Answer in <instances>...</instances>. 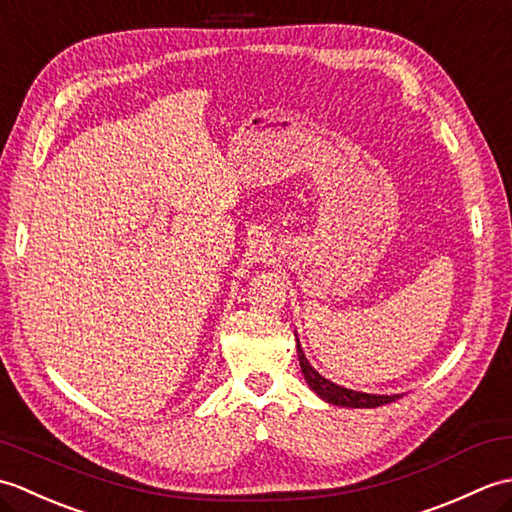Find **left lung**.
Instances as JSON below:
<instances>
[{"instance_id": "1", "label": "left lung", "mask_w": 512, "mask_h": 512, "mask_svg": "<svg viewBox=\"0 0 512 512\" xmlns=\"http://www.w3.org/2000/svg\"><path fill=\"white\" fill-rule=\"evenodd\" d=\"M297 356H299V365H301V372L306 376L308 385L317 391V394L332 402V405H339V407H361V409H372V407H380V405H387V402H394L400 396H376V394H363V391H352V389H345L330 383L328 378H323L317 369H314L308 358L303 356L301 352V345L297 341Z\"/></svg>"}]
</instances>
